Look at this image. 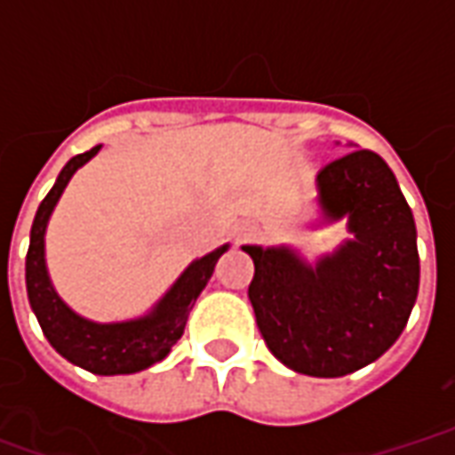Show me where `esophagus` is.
Wrapping results in <instances>:
<instances>
[{"mask_svg": "<svg viewBox=\"0 0 455 455\" xmlns=\"http://www.w3.org/2000/svg\"><path fill=\"white\" fill-rule=\"evenodd\" d=\"M258 236V227L253 221H241L236 228H234V241L236 243H246V241H253Z\"/></svg>", "mask_w": 455, "mask_h": 455, "instance_id": "obj_1", "label": "esophagus"}]
</instances>
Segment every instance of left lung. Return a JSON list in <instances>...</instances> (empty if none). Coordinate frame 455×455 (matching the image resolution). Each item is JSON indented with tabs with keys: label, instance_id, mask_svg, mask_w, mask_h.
Returning a JSON list of instances; mask_svg holds the SVG:
<instances>
[{
	"label": "left lung",
	"instance_id": "left-lung-1",
	"mask_svg": "<svg viewBox=\"0 0 455 455\" xmlns=\"http://www.w3.org/2000/svg\"><path fill=\"white\" fill-rule=\"evenodd\" d=\"M324 221L353 236L315 266L287 246H243L248 299L266 346L302 375L341 378L378 361L407 326L419 292L417 227L387 163L353 150L316 175Z\"/></svg>",
	"mask_w": 455,
	"mask_h": 455
}]
</instances>
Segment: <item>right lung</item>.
Wrapping results in <instances>:
<instances>
[{"label":"right lung","mask_w":455,"mask_h":455,"mask_svg":"<svg viewBox=\"0 0 455 455\" xmlns=\"http://www.w3.org/2000/svg\"><path fill=\"white\" fill-rule=\"evenodd\" d=\"M100 148L102 146H94L92 150H84L68 160L53 189L45 195L36 212L31 243L26 253V292L45 339L63 358L94 375H129L163 361L170 348L180 341L188 324L189 309L197 302L199 292L207 287L217 260L228 246L192 260L188 270L175 280V285L160 297L158 305L146 316L114 324H97L75 315L51 285L45 267V227L70 178L87 160H92Z\"/></svg>","instance_id":"1"}]
</instances>
